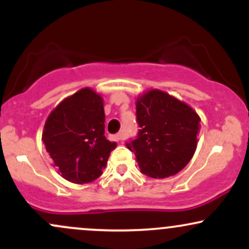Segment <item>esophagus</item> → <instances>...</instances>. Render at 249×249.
Returning a JSON list of instances; mask_svg holds the SVG:
<instances>
[{
  "instance_id": "esophagus-1",
  "label": "esophagus",
  "mask_w": 249,
  "mask_h": 249,
  "mask_svg": "<svg viewBox=\"0 0 249 249\" xmlns=\"http://www.w3.org/2000/svg\"><path fill=\"white\" fill-rule=\"evenodd\" d=\"M113 139H115L116 142H122V141H124V139H125V133H124V132L117 133L116 136H113Z\"/></svg>"
}]
</instances>
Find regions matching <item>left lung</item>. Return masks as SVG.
I'll return each instance as SVG.
<instances>
[{"mask_svg":"<svg viewBox=\"0 0 249 249\" xmlns=\"http://www.w3.org/2000/svg\"><path fill=\"white\" fill-rule=\"evenodd\" d=\"M138 138L126 144L142 173L154 179L174 176L190 162L198 144L200 117L190 105L151 89L136 98Z\"/></svg>","mask_w":249,"mask_h":249,"instance_id":"8db88e82","label":"left lung"}]
</instances>
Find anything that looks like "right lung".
I'll list each match as a JSON object with an SVG mask.
<instances>
[{
  "instance_id": "1",
  "label": "right lung",
  "mask_w": 249,
  "mask_h": 249,
  "mask_svg": "<svg viewBox=\"0 0 249 249\" xmlns=\"http://www.w3.org/2000/svg\"><path fill=\"white\" fill-rule=\"evenodd\" d=\"M103 97L91 88L64 98L45 121L42 142L62 178L87 184L98 178L116 142L105 133Z\"/></svg>"
}]
</instances>
